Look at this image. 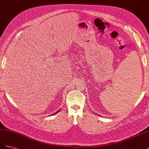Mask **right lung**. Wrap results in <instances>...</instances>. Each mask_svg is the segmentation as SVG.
Instances as JSON below:
<instances>
[{"instance_id": "1", "label": "right lung", "mask_w": 149, "mask_h": 149, "mask_svg": "<svg viewBox=\"0 0 149 149\" xmlns=\"http://www.w3.org/2000/svg\"><path fill=\"white\" fill-rule=\"evenodd\" d=\"M58 112H60V111H58V112H56V113H55V114H56V113H58Z\"/></svg>"}]
</instances>
